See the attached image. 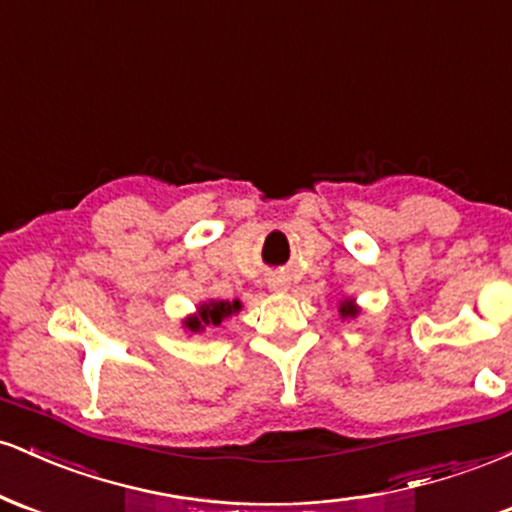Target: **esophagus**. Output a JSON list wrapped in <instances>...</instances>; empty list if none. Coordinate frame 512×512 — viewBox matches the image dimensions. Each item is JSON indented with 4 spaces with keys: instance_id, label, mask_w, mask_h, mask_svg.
Segmentation results:
<instances>
[{
    "instance_id": "obj_1",
    "label": "esophagus",
    "mask_w": 512,
    "mask_h": 512,
    "mask_svg": "<svg viewBox=\"0 0 512 512\" xmlns=\"http://www.w3.org/2000/svg\"><path fill=\"white\" fill-rule=\"evenodd\" d=\"M269 289L274 293H286L289 291V279H286V276H272V279H269Z\"/></svg>"
}]
</instances>
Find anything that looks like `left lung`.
<instances>
[{"label":"left lung","instance_id":"obj_1","mask_svg":"<svg viewBox=\"0 0 512 512\" xmlns=\"http://www.w3.org/2000/svg\"><path fill=\"white\" fill-rule=\"evenodd\" d=\"M337 308H339V315H342V320H356L358 313H361V305L356 303V298H349V296H344L342 301L337 303Z\"/></svg>","mask_w":512,"mask_h":512}]
</instances>
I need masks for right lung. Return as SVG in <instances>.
<instances>
[{
	"mask_svg": "<svg viewBox=\"0 0 512 512\" xmlns=\"http://www.w3.org/2000/svg\"><path fill=\"white\" fill-rule=\"evenodd\" d=\"M243 310V303L238 301H216V298H207L195 308V313L182 317V330L185 334H199L209 327H219L223 320L233 317Z\"/></svg>",
	"mask_w": 512,
	"mask_h": 512,
	"instance_id": "right-lung-1",
	"label": "right lung"
}]
</instances>
